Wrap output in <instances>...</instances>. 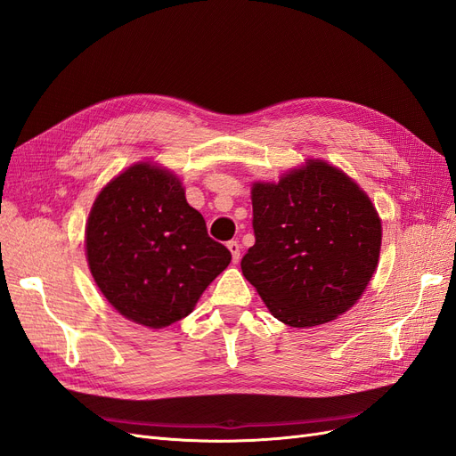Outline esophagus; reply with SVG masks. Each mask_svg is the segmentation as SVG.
<instances>
[{"instance_id":"34e87169","label":"esophagus","mask_w":456,"mask_h":456,"mask_svg":"<svg viewBox=\"0 0 456 456\" xmlns=\"http://www.w3.org/2000/svg\"><path fill=\"white\" fill-rule=\"evenodd\" d=\"M226 247H228V251L232 253V260L238 262V260H240V255H241V245H240L238 241H228Z\"/></svg>"}]
</instances>
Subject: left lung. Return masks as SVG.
Segmentation results:
<instances>
[{
  "label": "left lung",
  "mask_w": 456,
  "mask_h": 456,
  "mask_svg": "<svg viewBox=\"0 0 456 456\" xmlns=\"http://www.w3.org/2000/svg\"><path fill=\"white\" fill-rule=\"evenodd\" d=\"M255 245L241 272L289 327H315L348 312L379 265L382 224L352 178L323 159L255 183Z\"/></svg>",
  "instance_id": "1"
}]
</instances>
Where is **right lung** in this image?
Instances as JSON below:
<instances>
[{
    "instance_id": "add662e5",
    "label": "right lung",
    "mask_w": 456,
    "mask_h": 456,
    "mask_svg": "<svg viewBox=\"0 0 456 456\" xmlns=\"http://www.w3.org/2000/svg\"><path fill=\"white\" fill-rule=\"evenodd\" d=\"M86 251L110 305L150 329L186 317L232 260L188 205L183 183L146 161L131 165L96 196Z\"/></svg>"
}]
</instances>
